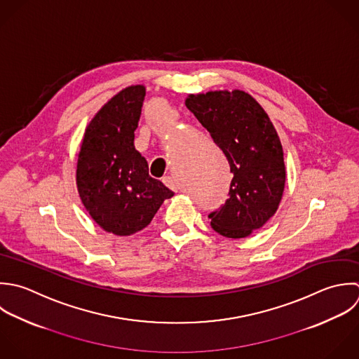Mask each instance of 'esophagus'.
I'll use <instances>...</instances> for the list:
<instances>
[{"label":"esophagus","instance_id":"esophagus-1","mask_svg":"<svg viewBox=\"0 0 359 359\" xmlns=\"http://www.w3.org/2000/svg\"><path fill=\"white\" fill-rule=\"evenodd\" d=\"M162 182L165 183V186H168V187L172 189V190H177V189H179L177 180H176L173 176H165V177L162 179Z\"/></svg>","mask_w":359,"mask_h":359}]
</instances>
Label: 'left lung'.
<instances>
[{
    "mask_svg": "<svg viewBox=\"0 0 359 359\" xmlns=\"http://www.w3.org/2000/svg\"><path fill=\"white\" fill-rule=\"evenodd\" d=\"M187 109L225 154L229 198L208 214L211 226L239 239L260 229L277 211L285 186L284 152L264 109L243 90L190 95Z\"/></svg>",
    "mask_w": 359,
    "mask_h": 359,
    "instance_id": "obj_1",
    "label": "left lung"
}]
</instances>
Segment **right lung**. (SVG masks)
Masks as SVG:
<instances>
[{
    "instance_id": "add662e5",
    "label": "right lung",
    "mask_w": 359,
    "mask_h": 359,
    "mask_svg": "<svg viewBox=\"0 0 359 359\" xmlns=\"http://www.w3.org/2000/svg\"><path fill=\"white\" fill-rule=\"evenodd\" d=\"M145 97L142 85L111 97L92 118L78 155L79 197L95 222L126 236L144 229L175 193L148 173V162L134 147Z\"/></svg>"
}]
</instances>
